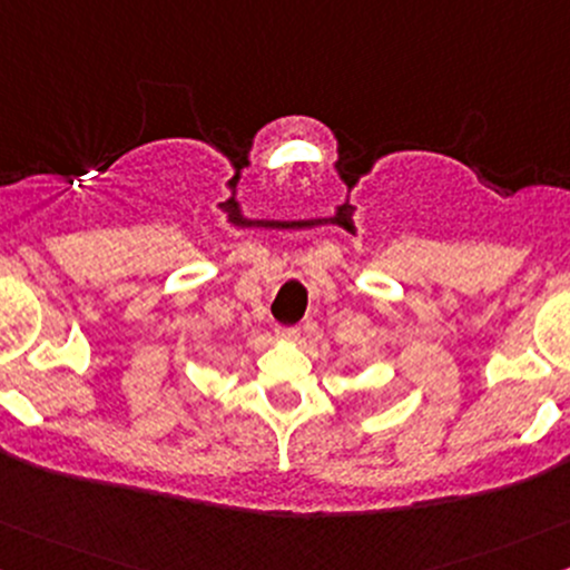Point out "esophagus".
I'll return each mask as SVG.
<instances>
[{
  "instance_id": "1",
  "label": "esophagus",
  "mask_w": 570,
  "mask_h": 570,
  "mask_svg": "<svg viewBox=\"0 0 570 570\" xmlns=\"http://www.w3.org/2000/svg\"><path fill=\"white\" fill-rule=\"evenodd\" d=\"M278 335H281V337H286V341H297V337H299V330H297V327H281V330H278Z\"/></svg>"
}]
</instances>
